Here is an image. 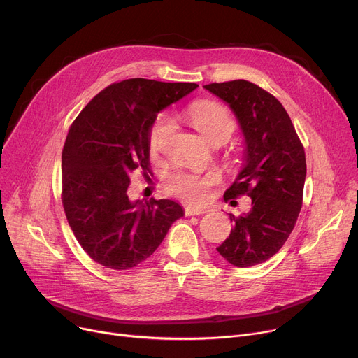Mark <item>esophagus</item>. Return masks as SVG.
Instances as JSON below:
<instances>
[{
  "label": "esophagus",
  "instance_id": "1",
  "mask_svg": "<svg viewBox=\"0 0 358 358\" xmlns=\"http://www.w3.org/2000/svg\"><path fill=\"white\" fill-rule=\"evenodd\" d=\"M206 212H209V210L204 209V208H197V206H185V208H184V215L185 216H197V215H203Z\"/></svg>",
  "mask_w": 358,
  "mask_h": 358
}]
</instances>
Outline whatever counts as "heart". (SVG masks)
Here are the masks:
<instances>
[{"label": "heart", "instance_id": "b5f03b06", "mask_svg": "<svg viewBox=\"0 0 358 358\" xmlns=\"http://www.w3.org/2000/svg\"><path fill=\"white\" fill-rule=\"evenodd\" d=\"M184 119L196 130L215 143L227 141L236 127V122L231 110L215 100H197L184 110ZM174 122L166 113H158L148 129V148L152 157L162 152L165 141L171 135ZM217 182L215 173L189 171L178 169L165 178V190L187 201L199 203L206 200L210 187Z\"/></svg>", "mask_w": 358, "mask_h": 358}]
</instances>
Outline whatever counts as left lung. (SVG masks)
Wrapping results in <instances>:
<instances>
[{"label":"left lung","instance_id":"1","mask_svg":"<svg viewBox=\"0 0 358 358\" xmlns=\"http://www.w3.org/2000/svg\"><path fill=\"white\" fill-rule=\"evenodd\" d=\"M234 110L245 136V165L224 201L251 197V210L229 213L234 229L217 252L236 267L270 259L285 245L303 203L306 157L281 103L261 87L234 80L204 85Z\"/></svg>","mask_w":358,"mask_h":358}]
</instances>
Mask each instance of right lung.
Segmentation results:
<instances>
[{"mask_svg":"<svg viewBox=\"0 0 358 358\" xmlns=\"http://www.w3.org/2000/svg\"><path fill=\"white\" fill-rule=\"evenodd\" d=\"M194 83L130 78L101 90L77 116L62 149V206L83 250L113 270L139 266L159 247L182 208L173 200L130 201L136 169L150 174L148 129Z\"/></svg>","mask_w":358,"mask_h":358,"instance_id":"obj_1","label":"right lung"}]
</instances>
